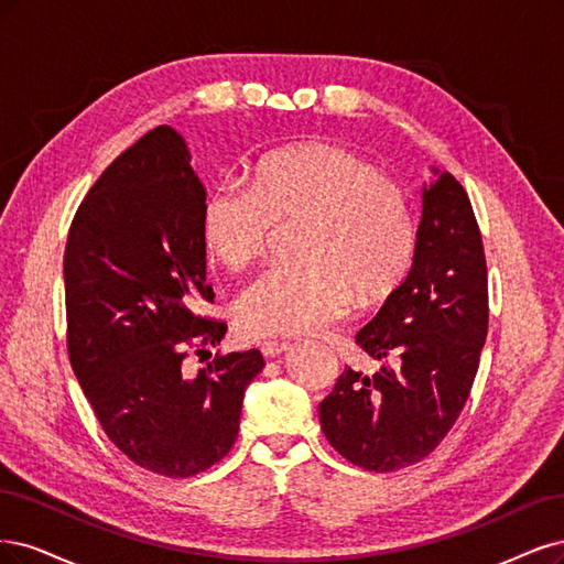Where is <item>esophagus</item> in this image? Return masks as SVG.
Returning a JSON list of instances; mask_svg holds the SVG:
<instances>
[{
  "label": "esophagus",
  "instance_id": "esophagus-1",
  "mask_svg": "<svg viewBox=\"0 0 564 564\" xmlns=\"http://www.w3.org/2000/svg\"><path fill=\"white\" fill-rule=\"evenodd\" d=\"M290 349V344L288 341H262L260 344V351L267 356V358H276V356H283V354H288Z\"/></svg>",
  "mask_w": 564,
  "mask_h": 564
}]
</instances>
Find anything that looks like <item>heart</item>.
Masks as SVG:
<instances>
[{
    "mask_svg": "<svg viewBox=\"0 0 564 564\" xmlns=\"http://www.w3.org/2000/svg\"><path fill=\"white\" fill-rule=\"evenodd\" d=\"M300 223L295 267L271 269L234 304L250 337L318 333L349 312L389 300L408 279L416 225L405 192L368 159L335 142L267 152L248 187L220 183L198 208V236L227 271L256 262L271 225Z\"/></svg>",
    "mask_w": 564,
    "mask_h": 564,
    "instance_id": "1",
    "label": "heart"
}]
</instances>
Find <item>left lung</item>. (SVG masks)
<instances>
[{"label": "left lung", "instance_id": "1", "mask_svg": "<svg viewBox=\"0 0 564 564\" xmlns=\"http://www.w3.org/2000/svg\"><path fill=\"white\" fill-rule=\"evenodd\" d=\"M403 285L356 344L384 360L347 368L318 408L325 438L351 464L387 474L422 462L464 410L487 337V264L464 187L433 169Z\"/></svg>", "mask_w": 564, "mask_h": 564}]
</instances>
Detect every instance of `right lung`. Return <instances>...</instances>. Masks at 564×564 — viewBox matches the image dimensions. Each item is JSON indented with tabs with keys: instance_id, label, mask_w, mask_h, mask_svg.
I'll return each instance as SVG.
<instances>
[{
	"instance_id": "1",
	"label": "right lung",
	"mask_w": 564,
	"mask_h": 564,
	"mask_svg": "<svg viewBox=\"0 0 564 564\" xmlns=\"http://www.w3.org/2000/svg\"><path fill=\"white\" fill-rule=\"evenodd\" d=\"M185 138L159 126L117 156L72 220L65 248L67 351L102 431L138 466L189 478L239 435L258 349L210 356L227 325L198 316L213 300L198 208L206 196Z\"/></svg>"
}]
</instances>
